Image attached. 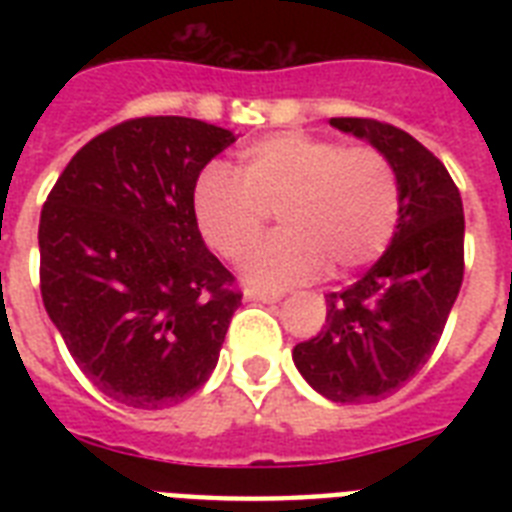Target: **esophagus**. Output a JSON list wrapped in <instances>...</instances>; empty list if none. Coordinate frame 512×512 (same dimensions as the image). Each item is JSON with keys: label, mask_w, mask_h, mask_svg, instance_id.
Instances as JSON below:
<instances>
[{"label": "esophagus", "mask_w": 512, "mask_h": 512, "mask_svg": "<svg viewBox=\"0 0 512 512\" xmlns=\"http://www.w3.org/2000/svg\"><path fill=\"white\" fill-rule=\"evenodd\" d=\"M247 300L252 303H279L281 292H265V289H247Z\"/></svg>", "instance_id": "obj_1"}]
</instances>
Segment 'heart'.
Wrapping results in <instances>:
<instances>
[{
	"label": "heart",
	"instance_id": "b5f03b06",
	"mask_svg": "<svg viewBox=\"0 0 512 512\" xmlns=\"http://www.w3.org/2000/svg\"><path fill=\"white\" fill-rule=\"evenodd\" d=\"M193 217L225 260H241L263 236L268 215L281 233L252 252L244 279L257 287H292L345 276L388 247L401 212V185L377 148L281 132L241 154V175L209 164L193 183Z\"/></svg>",
	"mask_w": 512,
	"mask_h": 512
}]
</instances>
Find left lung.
Segmentation results:
<instances>
[{
	"label": "left lung",
	"mask_w": 512,
	"mask_h": 512,
	"mask_svg": "<svg viewBox=\"0 0 512 512\" xmlns=\"http://www.w3.org/2000/svg\"><path fill=\"white\" fill-rule=\"evenodd\" d=\"M388 156L401 185L390 247L342 292L327 324L292 350L297 372L337 404H372L428 364L462 287L465 215L446 167L409 132L374 119H329Z\"/></svg>",
	"instance_id": "1"
}]
</instances>
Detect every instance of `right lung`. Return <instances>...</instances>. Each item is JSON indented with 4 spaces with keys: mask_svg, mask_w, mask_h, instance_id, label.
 Wrapping results in <instances>:
<instances>
[{
    "mask_svg": "<svg viewBox=\"0 0 512 512\" xmlns=\"http://www.w3.org/2000/svg\"><path fill=\"white\" fill-rule=\"evenodd\" d=\"M233 140L185 116L130 119L79 148L44 201V308L79 369L119 404H180L220 358L241 295L201 239L191 196Z\"/></svg>",
    "mask_w": 512,
    "mask_h": 512,
    "instance_id": "obj_1",
    "label": "right lung"
}]
</instances>
